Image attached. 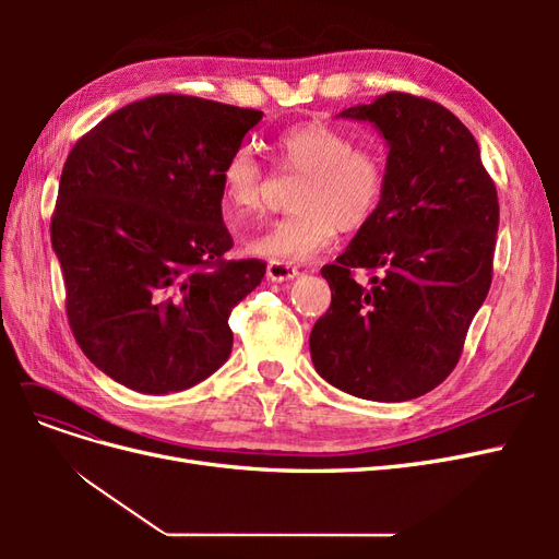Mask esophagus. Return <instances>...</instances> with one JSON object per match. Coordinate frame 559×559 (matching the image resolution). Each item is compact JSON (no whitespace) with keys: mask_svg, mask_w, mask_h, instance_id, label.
<instances>
[{"mask_svg":"<svg viewBox=\"0 0 559 559\" xmlns=\"http://www.w3.org/2000/svg\"><path fill=\"white\" fill-rule=\"evenodd\" d=\"M265 275L270 282H292L298 277V270L292 263L284 261H270L265 267Z\"/></svg>","mask_w":559,"mask_h":559,"instance_id":"esophagus-1","label":"esophagus"}]
</instances>
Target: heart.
<instances>
[{
    "instance_id": "obj_1",
    "label": "heart",
    "mask_w": 559,
    "mask_h": 559,
    "mask_svg": "<svg viewBox=\"0 0 559 559\" xmlns=\"http://www.w3.org/2000/svg\"><path fill=\"white\" fill-rule=\"evenodd\" d=\"M277 148L282 160L306 173L294 207L263 230L245 235L253 257L302 263L331 247L337 228L354 230L376 214L384 191V158L376 146L357 144L352 134L331 123L308 121L286 128ZM265 173L251 146H240L226 158L218 186L230 216L257 212L263 200Z\"/></svg>"
}]
</instances>
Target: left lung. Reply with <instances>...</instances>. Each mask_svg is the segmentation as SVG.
I'll list each match as a JSON object with an SVG mask.
<instances>
[{"instance_id": "obj_1", "label": "left lung", "mask_w": 559, "mask_h": 559, "mask_svg": "<svg viewBox=\"0 0 559 559\" xmlns=\"http://www.w3.org/2000/svg\"><path fill=\"white\" fill-rule=\"evenodd\" d=\"M337 118L373 126L389 154L376 214L321 267L331 308L310 333L312 364L345 394L411 401L452 373L487 298L497 189L468 128L431 99L386 93ZM359 266L370 290L353 282Z\"/></svg>"}]
</instances>
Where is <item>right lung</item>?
I'll return each mask as SVG.
<instances>
[{
	"label": "right lung",
	"instance_id": "1",
	"mask_svg": "<svg viewBox=\"0 0 559 559\" xmlns=\"http://www.w3.org/2000/svg\"><path fill=\"white\" fill-rule=\"evenodd\" d=\"M263 118L189 95L107 116L67 156L50 218L67 317L83 354L142 394L189 389L233 349L228 314L265 263L233 247L218 175Z\"/></svg>",
	"mask_w": 559,
	"mask_h": 559
}]
</instances>
